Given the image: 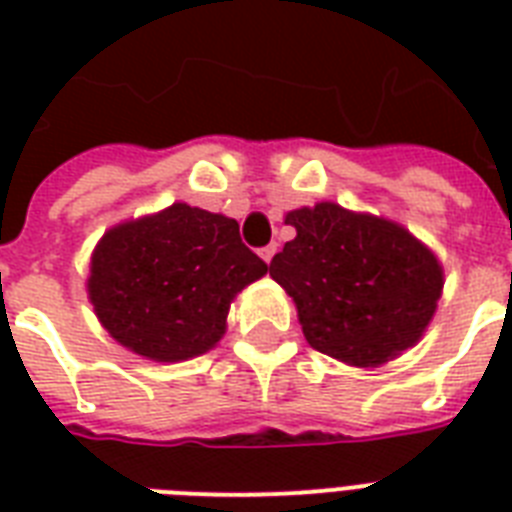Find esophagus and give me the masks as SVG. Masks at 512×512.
<instances>
[{
	"instance_id": "1",
	"label": "esophagus",
	"mask_w": 512,
	"mask_h": 512,
	"mask_svg": "<svg viewBox=\"0 0 512 512\" xmlns=\"http://www.w3.org/2000/svg\"><path fill=\"white\" fill-rule=\"evenodd\" d=\"M273 255H276V244H268V247L260 249V257H263L265 263H271Z\"/></svg>"
}]
</instances>
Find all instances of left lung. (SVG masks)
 Instances as JSON below:
<instances>
[{
  "label": "left lung",
  "mask_w": 512,
  "mask_h": 512,
  "mask_svg": "<svg viewBox=\"0 0 512 512\" xmlns=\"http://www.w3.org/2000/svg\"><path fill=\"white\" fill-rule=\"evenodd\" d=\"M297 236L271 276L297 303L305 340L353 366H377L412 348L428 327L444 273L401 225L337 204L289 212Z\"/></svg>",
  "instance_id": "1"
}]
</instances>
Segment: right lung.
<instances>
[{
	"label": "right lung",
	"mask_w": 512,
	"mask_h": 512,
	"mask_svg": "<svg viewBox=\"0 0 512 512\" xmlns=\"http://www.w3.org/2000/svg\"><path fill=\"white\" fill-rule=\"evenodd\" d=\"M268 271L239 223L172 204L100 239L87 281L98 319L124 348L185 361L215 345L236 292Z\"/></svg>",
	"instance_id": "add662e5"
}]
</instances>
